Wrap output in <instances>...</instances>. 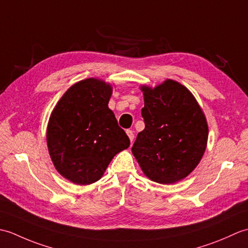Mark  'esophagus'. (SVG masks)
I'll return each instance as SVG.
<instances>
[{"label":"esophagus","instance_id":"obj_1","mask_svg":"<svg viewBox=\"0 0 248 248\" xmlns=\"http://www.w3.org/2000/svg\"><path fill=\"white\" fill-rule=\"evenodd\" d=\"M127 135L129 136L131 143H132L133 140H134V133H133V131H132V130H127Z\"/></svg>","mask_w":248,"mask_h":248}]
</instances>
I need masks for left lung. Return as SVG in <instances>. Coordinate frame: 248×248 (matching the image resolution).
I'll list each match as a JSON object with an SVG mask.
<instances>
[{
	"mask_svg": "<svg viewBox=\"0 0 248 248\" xmlns=\"http://www.w3.org/2000/svg\"><path fill=\"white\" fill-rule=\"evenodd\" d=\"M141 91L145 129L138 134L132 152L152 181L175 183L202 160L208 140L207 120L193 94L178 82L166 80Z\"/></svg>",
	"mask_w": 248,
	"mask_h": 248,
	"instance_id": "1",
	"label": "left lung"
}]
</instances>
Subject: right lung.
<instances>
[{
  "label": "right lung",
  "mask_w": 248,
  "mask_h": 248,
  "mask_svg": "<svg viewBox=\"0 0 248 248\" xmlns=\"http://www.w3.org/2000/svg\"><path fill=\"white\" fill-rule=\"evenodd\" d=\"M109 84L87 78L72 85L57 102L48 124L46 143L61 175L85 186L98 181L130 140L108 108Z\"/></svg>",
  "instance_id": "right-lung-1"
}]
</instances>
